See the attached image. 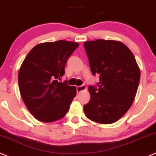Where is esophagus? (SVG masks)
Wrapping results in <instances>:
<instances>
[{
	"label": "esophagus",
	"instance_id": "obj_1",
	"mask_svg": "<svg viewBox=\"0 0 156 156\" xmlns=\"http://www.w3.org/2000/svg\"><path fill=\"white\" fill-rule=\"evenodd\" d=\"M84 90H86V86L84 85V84H82V85L77 86V87H76V92H77V93L83 91Z\"/></svg>",
	"mask_w": 156,
	"mask_h": 156
}]
</instances>
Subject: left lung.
Instances as JSON below:
<instances>
[{"label": "left lung", "instance_id": "obj_1", "mask_svg": "<svg viewBox=\"0 0 156 156\" xmlns=\"http://www.w3.org/2000/svg\"><path fill=\"white\" fill-rule=\"evenodd\" d=\"M94 76L99 82L89 86L90 99L84 105L85 116L99 124H112L126 113L133 103L140 71L133 53L122 42L98 39L84 43Z\"/></svg>", "mask_w": 156, "mask_h": 156}]
</instances>
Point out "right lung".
Instances as JSON below:
<instances>
[{
	"instance_id": "obj_1",
	"label": "right lung",
	"mask_w": 156,
	"mask_h": 156,
	"mask_svg": "<svg viewBox=\"0 0 156 156\" xmlns=\"http://www.w3.org/2000/svg\"><path fill=\"white\" fill-rule=\"evenodd\" d=\"M80 44L66 40L38 44L23 61L19 87L23 101L40 122H53L68 112L76 87L59 82L69 58Z\"/></svg>"
}]
</instances>
